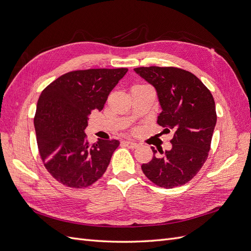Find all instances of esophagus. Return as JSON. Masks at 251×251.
Here are the masks:
<instances>
[{"instance_id":"1","label":"esophagus","mask_w":251,"mask_h":251,"mask_svg":"<svg viewBox=\"0 0 251 251\" xmlns=\"http://www.w3.org/2000/svg\"><path fill=\"white\" fill-rule=\"evenodd\" d=\"M125 146L127 147L128 149H136L138 148V143H136L134 141H125Z\"/></svg>"}]
</instances>
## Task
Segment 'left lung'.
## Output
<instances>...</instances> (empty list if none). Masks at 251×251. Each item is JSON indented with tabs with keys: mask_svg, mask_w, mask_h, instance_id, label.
Wrapping results in <instances>:
<instances>
[{
	"mask_svg": "<svg viewBox=\"0 0 251 251\" xmlns=\"http://www.w3.org/2000/svg\"><path fill=\"white\" fill-rule=\"evenodd\" d=\"M134 71L154 86L162 112L157 124L174 130L172 149L155 154L141 165L154 184L173 188L191 181L208 157L217 113L214 97L204 83L186 70L176 67H139Z\"/></svg>",
	"mask_w": 251,
	"mask_h": 251,
	"instance_id": "left-lung-1",
	"label": "left lung"
}]
</instances>
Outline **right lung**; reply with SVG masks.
<instances>
[{"instance_id": "1", "label": "right lung", "mask_w": 251, "mask_h": 251, "mask_svg": "<svg viewBox=\"0 0 251 251\" xmlns=\"http://www.w3.org/2000/svg\"><path fill=\"white\" fill-rule=\"evenodd\" d=\"M126 72V68L71 71L43 90L34 116L36 141L45 168L59 183L85 188L102 177L119 141L90 144L85 128L91 112L103 109Z\"/></svg>"}]
</instances>
